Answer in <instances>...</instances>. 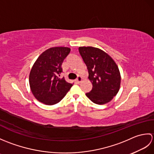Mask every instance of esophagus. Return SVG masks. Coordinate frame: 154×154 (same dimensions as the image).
<instances>
[{"label": "esophagus", "instance_id": "esophagus-1", "mask_svg": "<svg viewBox=\"0 0 154 154\" xmlns=\"http://www.w3.org/2000/svg\"><path fill=\"white\" fill-rule=\"evenodd\" d=\"M81 81H82V77H81V76H78L77 78V79H76L77 82L78 83H79L80 82H81Z\"/></svg>", "mask_w": 154, "mask_h": 154}]
</instances>
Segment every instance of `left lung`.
I'll return each mask as SVG.
<instances>
[{
	"label": "left lung",
	"instance_id": "8db88e82",
	"mask_svg": "<svg viewBox=\"0 0 154 154\" xmlns=\"http://www.w3.org/2000/svg\"><path fill=\"white\" fill-rule=\"evenodd\" d=\"M79 52L93 84L92 90L86 96L98 104L110 102L120 89L121 77L117 65L110 55L99 48L79 47Z\"/></svg>",
	"mask_w": 154,
	"mask_h": 154
}]
</instances>
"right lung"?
Segmentation results:
<instances>
[{
    "label": "right lung",
    "instance_id": "obj_1",
    "mask_svg": "<svg viewBox=\"0 0 154 154\" xmlns=\"http://www.w3.org/2000/svg\"><path fill=\"white\" fill-rule=\"evenodd\" d=\"M66 47H55L43 52L30 71L29 83L35 99L48 105L60 102L73 85L60 77L61 65L70 53Z\"/></svg>",
    "mask_w": 154,
    "mask_h": 154
}]
</instances>
